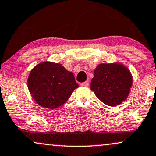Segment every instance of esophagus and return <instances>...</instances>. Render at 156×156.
Instances as JSON below:
<instances>
[{
	"label": "esophagus",
	"instance_id": "obj_1",
	"mask_svg": "<svg viewBox=\"0 0 156 156\" xmlns=\"http://www.w3.org/2000/svg\"><path fill=\"white\" fill-rule=\"evenodd\" d=\"M80 85H82V86H87V85H89V81L88 80H86V81H85V82L81 83Z\"/></svg>",
	"mask_w": 156,
	"mask_h": 156
}]
</instances>
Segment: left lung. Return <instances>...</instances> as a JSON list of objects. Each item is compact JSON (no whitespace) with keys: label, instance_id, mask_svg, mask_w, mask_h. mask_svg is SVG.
I'll list each match as a JSON object with an SVG mask.
<instances>
[{"label":"left lung","instance_id":"8db88e82","mask_svg":"<svg viewBox=\"0 0 156 156\" xmlns=\"http://www.w3.org/2000/svg\"><path fill=\"white\" fill-rule=\"evenodd\" d=\"M132 85L130 72L119 63L98 65L90 88L104 104L117 106L126 99Z\"/></svg>","mask_w":156,"mask_h":156}]
</instances>
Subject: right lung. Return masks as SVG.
Returning <instances> with one entry per match:
<instances>
[{
	"mask_svg": "<svg viewBox=\"0 0 156 156\" xmlns=\"http://www.w3.org/2000/svg\"><path fill=\"white\" fill-rule=\"evenodd\" d=\"M28 89L33 99L46 108L54 109L64 104L72 92L79 87L73 73L59 63L43 62L30 72Z\"/></svg>",
	"mask_w": 156,
	"mask_h": 156,
	"instance_id": "add662e5",
	"label": "right lung"
}]
</instances>
